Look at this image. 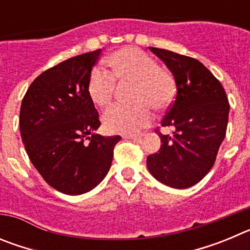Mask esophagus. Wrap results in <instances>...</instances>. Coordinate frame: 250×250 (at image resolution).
<instances>
[{
	"label": "esophagus",
	"mask_w": 250,
	"mask_h": 250,
	"mask_svg": "<svg viewBox=\"0 0 250 250\" xmlns=\"http://www.w3.org/2000/svg\"><path fill=\"white\" fill-rule=\"evenodd\" d=\"M144 136V134H132V135H125L124 138L125 139H132V140H141Z\"/></svg>",
	"instance_id": "34e87169"
}]
</instances>
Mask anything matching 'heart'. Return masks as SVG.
Returning <instances> with one entry per match:
<instances>
[{
	"instance_id": "1",
	"label": "heart",
	"mask_w": 250,
	"mask_h": 250,
	"mask_svg": "<svg viewBox=\"0 0 250 250\" xmlns=\"http://www.w3.org/2000/svg\"><path fill=\"white\" fill-rule=\"evenodd\" d=\"M114 76L120 81H135L134 100L136 105L115 104L103 116L105 129L114 134L130 135L147 126L152 120L149 105L155 109H165L174 100L176 92L173 75L151 56L134 47L115 51L106 59ZM116 80L110 72L95 67L87 81V94L92 103L105 106L110 103L115 91Z\"/></svg>"
}]
</instances>
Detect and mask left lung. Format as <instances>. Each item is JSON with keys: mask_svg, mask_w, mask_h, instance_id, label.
Returning <instances> with one entry per match:
<instances>
[{"mask_svg": "<svg viewBox=\"0 0 250 250\" xmlns=\"http://www.w3.org/2000/svg\"><path fill=\"white\" fill-rule=\"evenodd\" d=\"M149 50L173 74L176 96L161 121V126L174 130L173 135L159 134L161 146L147 156V169L167 187L190 188L215 163L228 125V98L222 83L200 61L163 48Z\"/></svg>", "mask_w": 250, "mask_h": 250, "instance_id": "8db88e82", "label": "left lung"}]
</instances>
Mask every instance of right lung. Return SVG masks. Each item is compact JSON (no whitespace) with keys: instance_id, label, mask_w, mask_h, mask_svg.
<instances>
[{"instance_id":"right-lung-1","label":"right lung","mask_w":250,"mask_h":250,"mask_svg":"<svg viewBox=\"0 0 250 250\" xmlns=\"http://www.w3.org/2000/svg\"><path fill=\"white\" fill-rule=\"evenodd\" d=\"M100 54L79 55L46 70L21 104L20 130L31 163L50 187L67 195L103 182L121 139L95 132L101 124L87 81Z\"/></svg>"}]
</instances>
